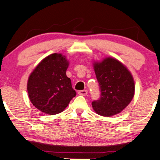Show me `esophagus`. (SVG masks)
Segmentation results:
<instances>
[{
  "label": "esophagus",
  "mask_w": 160,
  "mask_h": 160,
  "mask_svg": "<svg viewBox=\"0 0 160 160\" xmlns=\"http://www.w3.org/2000/svg\"><path fill=\"white\" fill-rule=\"evenodd\" d=\"M87 90H81V91H79L78 92V94L79 95H81V96H86L87 95Z\"/></svg>",
  "instance_id": "esophagus-1"
}]
</instances>
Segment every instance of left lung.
<instances>
[{"mask_svg":"<svg viewBox=\"0 0 160 160\" xmlns=\"http://www.w3.org/2000/svg\"><path fill=\"white\" fill-rule=\"evenodd\" d=\"M100 85V100L92 102L93 109L103 117L116 115L128 106L134 96V80L130 71L114 58L93 62Z\"/></svg>","mask_w":160,"mask_h":160,"instance_id":"obj_1","label":"left lung"}]
</instances>
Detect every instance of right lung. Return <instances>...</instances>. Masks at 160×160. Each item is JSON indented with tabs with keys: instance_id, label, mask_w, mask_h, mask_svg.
Here are the masks:
<instances>
[{
	"instance_id": "right-lung-1",
	"label": "right lung",
	"mask_w": 160,
	"mask_h": 160,
	"mask_svg": "<svg viewBox=\"0 0 160 160\" xmlns=\"http://www.w3.org/2000/svg\"><path fill=\"white\" fill-rule=\"evenodd\" d=\"M69 62L60 53L50 54L40 61L28 79L27 92L31 102L49 115L63 112L76 96L66 76Z\"/></svg>"
}]
</instances>
